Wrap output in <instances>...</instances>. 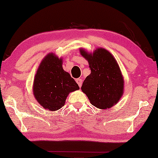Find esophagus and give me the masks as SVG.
<instances>
[{
	"mask_svg": "<svg viewBox=\"0 0 158 158\" xmlns=\"http://www.w3.org/2000/svg\"><path fill=\"white\" fill-rule=\"evenodd\" d=\"M75 81H76V83H77V85H79V87H81L82 85V82H83V81H82V79L81 78H77L75 80Z\"/></svg>",
	"mask_w": 158,
	"mask_h": 158,
	"instance_id": "obj_1",
	"label": "esophagus"
}]
</instances>
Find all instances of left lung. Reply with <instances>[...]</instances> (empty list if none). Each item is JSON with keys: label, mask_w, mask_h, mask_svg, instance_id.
Masks as SVG:
<instances>
[{"label": "left lung", "mask_w": 158, "mask_h": 158, "mask_svg": "<svg viewBox=\"0 0 158 158\" xmlns=\"http://www.w3.org/2000/svg\"><path fill=\"white\" fill-rule=\"evenodd\" d=\"M80 53L88 60L91 70L82 85V91L98 109L114 106L122 98L124 87V77L116 59L101 47L93 53L81 48Z\"/></svg>", "instance_id": "obj_1"}]
</instances>
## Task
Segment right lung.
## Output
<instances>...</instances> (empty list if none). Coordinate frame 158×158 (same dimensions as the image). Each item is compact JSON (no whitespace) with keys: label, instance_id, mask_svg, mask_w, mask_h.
Instances as JSON below:
<instances>
[{"label":"right lung","instance_id":"add662e5","mask_svg":"<svg viewBox=\"0 0 158 158\" xmlns=\"http://www.w3.org/2000/svg\"><path fill=\"white\" fill-rule=\"evenodd\" d=\"M62 58L49 53L42 60L33 83L34 96L45 109L55 111L65 103L69 94L79 86L62 68Z\"/></svg>","mask_w":158,"mask_h":158}]
</instances>
